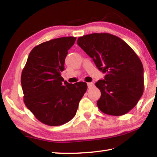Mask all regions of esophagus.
Masks as SVG:
<instances>
[{
	"label": "esophagus",
	"mask_w": 157,
	"mask_h": 157,
	"mask_svg": "<svg viewBox=\"0 0 157 157\" xmlns=\"http://www.w3.org/2000/svg\"><path fill=\"white\" fill-rule=\"evenodd\" d=\"M87 85H88L89 89L91 88V87H93V86H94V84L93 83V82H89V83H87Z\"/></svg>",
	"instance_id": "1"
}]
</instances>
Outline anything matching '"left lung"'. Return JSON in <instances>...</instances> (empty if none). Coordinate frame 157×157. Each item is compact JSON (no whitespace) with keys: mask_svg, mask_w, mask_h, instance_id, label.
<instances>
[{"mask_svg":"<svg viewBox=\"0 0 157 157\" xmlns=\"http://www.w3.org/2000/svg\"><path fill=\"white\" fill-rule=\"evenodd\" d=\"M78 45L106 73L95 83L101 92L97 102L102 112L122 116L132 110L143 94L142 62L123 39L109 33H93L79 37Z\"/></svg>","mask_w":157,"mask_h":157,"instance_id":"8db88e82","label":"left lung"}]
</instances>
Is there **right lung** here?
I'll return each instance as SVG.
<instances>
[{
  "label": "right lung",
  "instance_id": "add662e5",
  "mask_svg": "<svg viewBox=\"0 0 157 157\" xmlns=\"http://www.w3.org/2000/svg\"><path fill=\"white\" fill-rule=\"evenodd\" d=\"M76 37H60L36 46L21 73L23 101L37 120L59 126L75 116L87 89L86 82L69 84L61 76L68 50Z\"/></svg>",
  "mask_w": 157,
  "mask_h": 157
}]
</instances>
